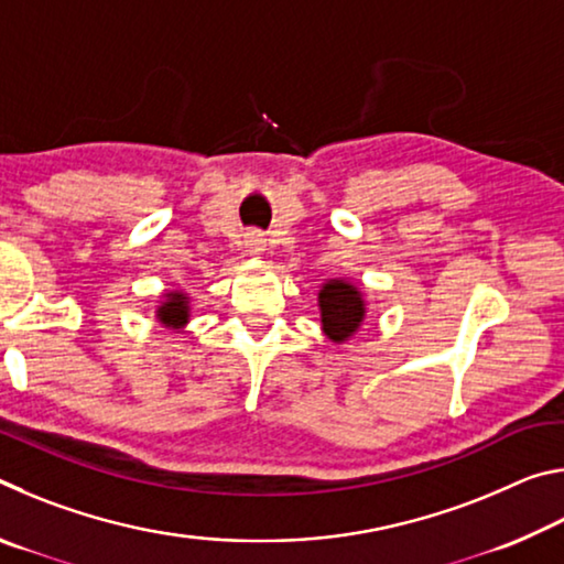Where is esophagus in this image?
Instances as JSON below:
<instances>
[{"instance_id":"esophagus-1","label":"esophagus","mask_w":564,"mask_h":564,"mask_svg":"<svg viewBox=\"0 0 564 564\" xmlns=\"http://www.w3.org/2000/svg\"><path fill=\"white\" fill-rule=\"evenodd\" d=\"M243 246L251 256H261L265 251V238L259 231H251V234H246Z\"/></svg>"}]
</instances>
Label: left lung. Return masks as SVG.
<instances>
[{"mask_svg":"<svg viewBox=\"0 0 564 564\" xmlns=\"http://www.w3.org/2000/svg\"><path fill=\"white\" fill-rule=\"evenodd\" d=\"M321 326L333 343H346L366 318V301L356 285L333 279L321 285Z\"/></svg>","mask_w":564,"mask_h":564,"instance_id":"obj_1","label":"left lung"}]
</instances>
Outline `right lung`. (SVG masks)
<instances>
[{
  "instance_id": "1",
  "label": "right lung",
  "mask_w": 564,
  "mask_h": 564,
  "mask_svg": "<svg viewBox=\"0 0 564 564\" xmlns=\"http://www.w3.org/2000/svg\"><path fill=\"white\" fill-rule=\"evenodd\" d=\"M188 299L186 293L181 291H169L164 293V301H161V305L156 308V318L164 323L166 328H184L188 323Z\"/></svg>"
}]
</instances>
